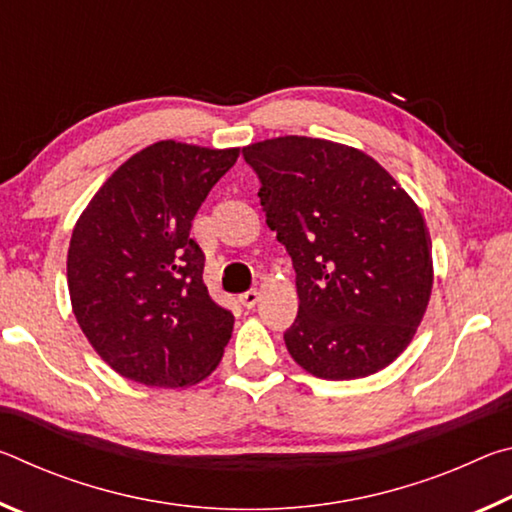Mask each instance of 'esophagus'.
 <instances>
[{
    "instance_id": "34e87169",
    "label": "esophagus",
    "mask_w": 512,
    "mask_h": 512,
    "mask_svg": "<svg viewBox=\"0 0 512 512\" xmlns=\"http://www.w3.org/2000/svg\"><path fill=\"white\" fill-rule=\"evenodd\" d=\"M239 302H241V305H244L246 309H253V307L257 305V302H259V291L250 289V291H246V293H241Z\"/></svg>"
}]
</instances>
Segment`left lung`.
Here are the masks:
<instances>
[{
  "label": "left lung",
  "mask_w": 512,
  "mask_h": 512,
  "mask_svg": "<svg viewBox=\"0 0 512 512\" xmlns=\"http://www.w3.org/2000/svg\"><path fill=\"white\" fill-rule=\"evenodd\" d=\"M268 228L296 268L298 316L287 350L320 379L391 366L413 341L433 289L420 207L354 146L284 135L244 146Z\"/></svg>",
  "instance_id": "1"
}]
</instances>
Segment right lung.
<instances>
[{"label":"right lung","instance_id":"obj_1","mask_svg":"<svg viewBox=\"0 0 512 512\" xmlns=\"http://www.w3.org/2000/svg\"><path fill=\"white\" fill-rule=\"evenodd\" d=\"M239 158L176 140L131 155L72 230L67 287L76 323L121 377L185 388L219 366L235 316L203 284L189 237L198 207Z\"/></svg>","mask_w":512,"mask_h":512}]
</instances>
